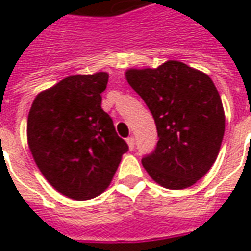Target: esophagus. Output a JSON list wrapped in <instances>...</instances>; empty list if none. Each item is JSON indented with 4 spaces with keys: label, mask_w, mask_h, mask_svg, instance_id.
<instances>
[{
    "label": "esophagus",
    "mask_w": 251,
    "mask_h": 251,
    "mask_svg": "<svg viewBox=\"0 0 251 251\" xmlns=\"http://www.w3.org/2000/svg\"><path fill=\"white\" fill-rule=\"evenodd\" d=\"M126 142L129 145V149H134V137H127L126 138Z\"/></svg>",
    "instance_id": "1"
}]
</instances>
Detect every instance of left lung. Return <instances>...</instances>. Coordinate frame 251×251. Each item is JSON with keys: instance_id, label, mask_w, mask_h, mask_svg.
Instances as JSON below:
<instances>
[{"instance_id": "left-lung-1", "label": "left lung", "mask_w": 251, "mask_h": 251, "mask_svg": "<svg viewBox=\"0 0 251 251\" xmlns=\"http://www.w3.org/2000/svg\"><path fill=\"white\" fill-rule=\"evenodd\" d=\"M125 75L157 127V145L142 157L144 168L164 188L194 185L215 163L225 134V111L214 82L177 60L130 68Z\"/></svg>"}]
</instances>
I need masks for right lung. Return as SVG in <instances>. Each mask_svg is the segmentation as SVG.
I'll use <instances>...</instances> for the list:
<instances>
[{
    "label": "right lung",
    "instance_id": "right-lung-1",
    "mask_svg": "<svg viewBox=\"0 0 251 251\" xmlns=\"http://www.w3.org/2000/svg\"><path fill=\"white\" fill-rule=\"evenodd\" d=\"M107 80V72L68 76L41 91L29 110L26 136L36 165L71 199L102 194L129 149L100 107Z\"/></svg>",
    "mask_w": 251,
    "mask_h": 251
}]
</instances>
